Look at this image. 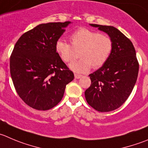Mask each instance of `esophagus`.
Segmentation results:
<instances>
[{
  "label": "esophagus",
  "instance_id": "obj_1",
  "mask_svg": "<svg viewBox=\"0 0 148 148\" xmlns=\"http://www.w3.org/2000/svg\"><path fill=\"white\" fill-rule=\"evenodd\" d=\"M82 76L81 75H79V74H77V73H75V79H78V78H80Z\"/></svg>",
  "mask_w": 148,
  "mask_h": 148
}]
</instances>
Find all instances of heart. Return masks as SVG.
Segmentation results:
<instances>
[{"instance_id":"heart-1","label":"heart","mask_w":148,"mask_h":148,"mask_svg":"<svg viewBox=\"0 0 148 148\" xmlns=\"http://www.w3.org/2000/svg\"><path fill=\"white\" fill-rule=\"evenodd\" d=\"M71 45L59 40L56 51L65 62H73L79 57V61L70 64L77 73H86L91 67L97 69L108 62L113 50L112 39L108 35L88 28H80L70 36Z\"/></svg>"}]
</instances>
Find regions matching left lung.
<instances>
[{
	"instance_id": "1",
	"label": "left lung",
	"mask_w": 148,
	"mask_h": 148,
	"mask_svg": "<svg viewBox=\"0 0 148 148\" xmlns=\"http://www.w3.org/2000/svg\"><path fill=\"white\" fill-rule=\"evenodd\" d=\"M91 25L108 33L113 41V50L108 62L88 75L91 84L85 91V97L96 110L110 112L129 98L138 76L139 62L132 41L117 28Z\"/></svg>"
}]
</instances>
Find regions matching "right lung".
<instances>
[{
  "mask_svg": "<svg viewBox=\"0 0 148 148\" xmlns=\"http://www.w3.org/2000/svg\"><path fill=\"white\" fill-rule=\"evenodd\" d=\"M70 22L40 24L24 33L10 57V73L19 97L30 108L47 110L62 100L74 74L55 46Z\"/></svg>",
  "mask_w": 148,
  "mask_h": 148,
  "instance_id": "right-lung-1",
  "label": "right lung"
}]
</instances>
